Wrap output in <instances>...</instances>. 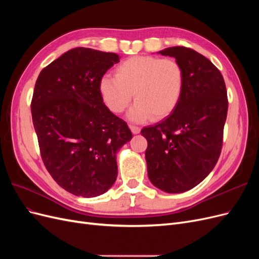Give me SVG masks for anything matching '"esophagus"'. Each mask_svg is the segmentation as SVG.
Instances as JSON below:
<instances>
[{"instance_id":"1","label":"esophagus","mask_w":259,"mask_h":259,"mask_svg":"<svg viewBox=\"0 0 259 259\" xmlns=\"http://www.w3.org/2000/svg\"><path fill=\"white\" fill-rule=\"evenodd\" d=\"M131 131L133 134H138V133H140V127L139 126H136V125H131Z\"/></svg>"}]
</instances>
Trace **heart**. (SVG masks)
Returning a JSON list of instances; mask_svg holds the SVG:
<instances>
[{"label": "heart", "mask_w": 259, "mask_h": 259, "mask_svg": "<svg viewBox=\"0 0 259 259\" xmlns=\"http://www.w3.org/2000/svg\"><path fill=\"white\" fill-rule=\"evenodd\" d=\"M184 88L185 72L177 60L150 55L127 58L115 68V76L106 75L99 82L100 95L114 113L123 112L134 96L136 103L128 116L136 122L169 115L182 99Z\"/></svg>", "instance_id": "1"}]
</instances>
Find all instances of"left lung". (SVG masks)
I'll use <instances>...</instances> for the list:
<instances>
[{
	"label": "left lung",
	"mask_w": 259,
	"mask_h": 259,
	"mask_svg": "<svg viewBox=\"0 0 259 259\" xmlns=\"http://www.w3.org/2000/svg\"><path fill=\"white\" fill-rule=\"evenodd\" d=\"M174 57L185 72L182 99L173 113L142 130L150 182L168 193L199 185L216 165L223 148L228 97L224 77L192 49L174 46L160 52Z\"/></svg>",
	"instance_id": "1"
}]
</instances>
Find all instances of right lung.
Returning a JSON list of instances; mask_svg holds the SVG:
<instances>
[{
  "mask_svg": "<svg viewBox=\"0 0 259 259\" xmlns=\"http://www.w3.org/2000/svg\"><path fill=\"white\" fill-rule=\"evenodd\" d=\"M119 55L75 48L37 76L31 114L41 158L61 188L93 198L117 176L115 153L132 139L126 122L104 104L99 82Z\"/></svg>",
  "mask_w": 259,
  "mask_h": 259,
  "instance_id": "obj_1",
  "label": "right lung"
}]
</instances>
